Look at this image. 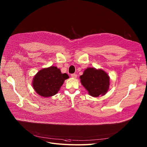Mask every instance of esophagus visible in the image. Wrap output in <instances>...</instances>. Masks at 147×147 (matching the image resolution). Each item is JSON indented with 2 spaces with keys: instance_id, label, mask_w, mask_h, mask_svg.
Returning a JSON list of instances; mask_svg holds the SVG:
<instances>
[{
  "instance_id": "1",
  "label": "esophagus",
  "mask_w": 147,
  "mask_h": 147,
  "mask_svg": "<svg viewBox=\"0 0 147 147\" xmlns=\"http://www.w3.org/2000/svg\"><path fill=\"white\" fill-rule=\"evenodd\" d=\"M71 76L72 78L76 79V78H77V74H72L71 75Z\"/></svg>"
}]
</instances>
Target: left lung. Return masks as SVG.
I'll use <instances>...</instances> for the list:
<instances>
[{
	"label": "left lung",
	"mask_w": 147,
	"mask_h": 147,
	"mask_svg": "<svg viewBox=\"0 0 147 147\" xmlns=\"http://www.w3.org/2000/svg\"><path fill=\"white\" fill-rule=\"evenodd\" d=\"M82 85L94 97L104 95L110 86V77L101 69L88 68L80 76Z\"/></svg>",
	"instance_id": "obj_1"
}]
</instances>
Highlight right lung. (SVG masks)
<instances>
[{
    "label": "right lung",
    "instance_id": "add662e5",
    "mask_svg": "<svg viewBox=\"0 0 147 147\" xmlns=\"http://www.w3.org/2000/svg\"><path fill=\"white\" fill-rule=\"evenodd\" d=\"M69 78L66 73L55 66L43 68L33 78V86L36 93L43 97H49L58 93L65 80Z\"/></svg>",
    "mask_w": 147,
    "mask_h": 147
}]
</instances>
